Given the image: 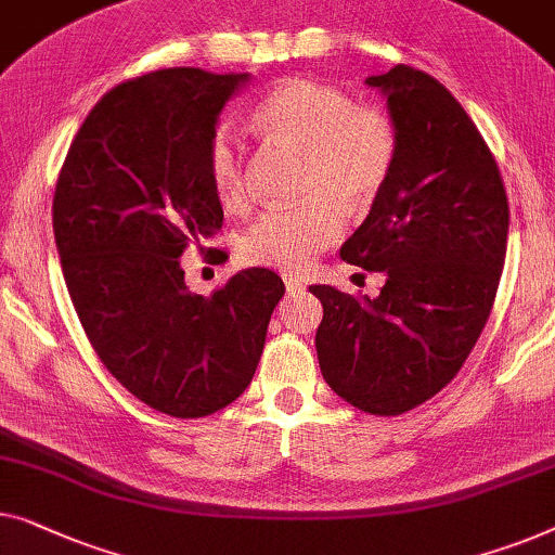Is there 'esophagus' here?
Segmentation results:
<instances>
[{
	"mask_svg": "<svg viewBox=\"0 0 555 555\" xmlns=\"http://www.w3.org/2000/svg\"><path fill=\"white\" fill-rule=\"evenodd\" d=\"M283 280H285V287H287V293H295V291H302V280L300 278H293V275H283Z\"/></svg>",
	"mask_w": 555,
	"mask_h": 555,
	"instance_id": "1",
	"label": "esophagus"
}]
</instances>
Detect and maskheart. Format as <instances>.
<instances>
[{
	"mask_svg": "<svg viewBox=\"0 0 555 555\" xmlns=\"http://www.w3.org/2000/svg\"><path fill=\"white\" fill-rule=\"evenodd\" d=\"M253 119L268 140L308 155L302 195L312 199L264 212L240 240L237 255L250 268L300 272L340 237L337 203L363 210L385 190L396 165V130L383 112L358 107L335 87L302 77L272 87ZM207 178L230 210L250 199L245 150L228 127L207 142Z\"/></svg>",
	"mask_w": 555,
	"mask_h": 555,
	"instance_id": "1",
	"label": "heart"
}]
</instances>
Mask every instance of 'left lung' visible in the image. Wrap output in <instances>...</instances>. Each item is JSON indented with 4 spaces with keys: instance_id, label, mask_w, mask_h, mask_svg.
Masks as SVG:
<instances>
[{
    "instance_id": "left-lung-1",
    "label": "left lung",
    "mask_w": 555,
    "mask_h": 555,
    "mask_svg": "<svg viewBox=\"0 0 555 555\" xmlns=\"http://www.w3.org/2000/svg\"><path fill=\"white\" fill-rule=\"evenodd\" d=\"M388 98L396 165L340 258L385 272L377 297L310 285L325 383L371 415L413 411L461 371L491 315L508 243L495 157L438 79L396 64L365 79Z\"/></svg>"
}]
</instances>
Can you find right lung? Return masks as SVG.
Wrapping results in <instances>:
<instances>
[{"label": "right lung", "instance_id": "right-lung-1", "mask_svg": "<svg viewBox=\"0 0 555 555\" xmlns=\"http://www.w3.org/2000/svg\"><path fill=\"white\" fill-rule=\"evenodd\" d=\"M247 79L170 67L117 85L79 127L54 190L64 283L94 352L134 398L172 417L243 396L285 293L275 272L250 268L195 295L180 262L222 228L207 142Z\"/></svg>", "mask_w": 555, "mask_h": 555}]
</instances>
